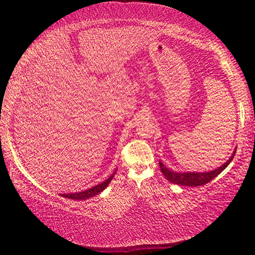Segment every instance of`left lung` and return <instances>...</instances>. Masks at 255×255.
I'll return each mask as SVG.
<instances>
[{
  "label": "left lung",
  "mask_w": 255,
  "mask_h": 255,
  "mask_svg": "<svg viewBox=\"0 0 255 255\" xmlns=\"http://www.w3.org/2000/svg\"><path fill=\"white\" fill-rule=\"evenodd\" d=\"M236 149L231 155L230 159H227V162L223 164L222 166H219L218 169H215L214 171L208 172H174L172 170H169L164 165L162 162H159V167H161L162 173L165 176L166 180H169L170 182L179 185H188V187H198V185H204L206 183L210 182L211 180L215 179L221 172L226 169L228 164L232 162L233 157H234Z\"/></svg>",
  "instance_id": "8db88e82"
}]
</instances>
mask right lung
<instances>
[{
	"label": "right lung",
	"instance_id": "1",
	"mask_svg": "<svg viewBox=\"0 0 255 255\" xmlns=\"http://www.w3.org/2000/svg\"><path fill=\"white\" fill-rule=\"evenodd\" d=\"M115 174H116V171L106 181H103V182L99 183L97 185H94V187L90 188L88 190H84V191L75 192V193H63V195H60V196L64 197V198H68V199H73V200H85V199H89V198L97 196L100 192H102L103 190H105L108 187V185H109V183L111 182V180L115 176Z\"/></svg>",
	"mask_w": 255,
	"mask_h": 255
}]
</instances>
